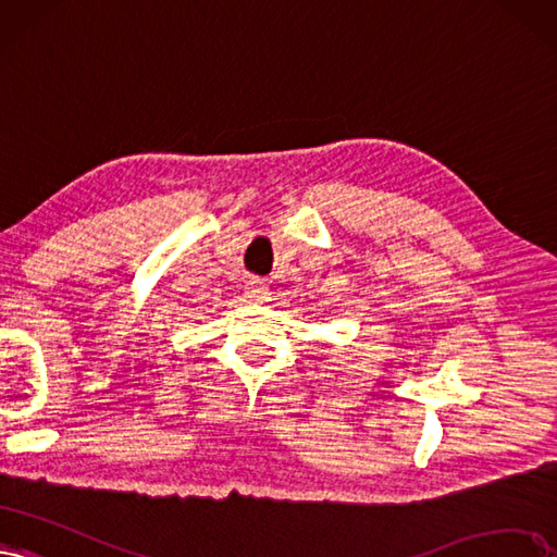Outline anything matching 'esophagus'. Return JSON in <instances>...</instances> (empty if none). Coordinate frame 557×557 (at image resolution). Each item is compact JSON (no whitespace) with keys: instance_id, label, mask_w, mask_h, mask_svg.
Wrapping results in <instances>:
<instances>
[{"instance_id":"1","label":"esophagus","mask_w":557,"mask_h":557,"mask_svg":"<svg viewBox=\"0 0 557 557\" xmlns=\"http://www.w3.org/2000/svg\"><path fill=\"white\" fill-rule=\"evenodd\" d=\"M245 296L255 302H263L268 298V284L259 277H249L245 282Z\"/></svg>"}]
</instances>
